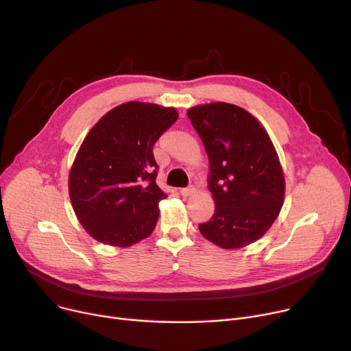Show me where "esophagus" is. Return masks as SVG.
I'll list each match as a JSON object with an SVG mask.
<instances>
[{
	"instance_id": "obj_1",
	"label": "esophagus",
	"mask_w": 351,
	"mask_h": 351,
	"mask_svg": "<svg viewBox=\"0 0 351 351\" xmlns=\"http://www.w3.org/2000/svg\"><path fill=\"white\" fill-rule=\"evenodd\" d=\"M195 191H196V189H195L193 186L182 188V189H180V195H182V196H185V197H186V196H192V195L195 193Z\"/></svg>"
}]
</instances>
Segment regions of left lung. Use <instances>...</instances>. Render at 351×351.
<instances>
[{"label": "left lung", "mask_w": 351, "mask_h": 351, "mask_svg": "<svg viewBox=\"0 0 351 351\" xmlns=\"http://www.w3.org/2000/svg\"><path fill=\"white\" fill-rule=\"evenodd\" d=\"M188 118L206 149L215 213L199 230L208 241L237 249L261 239L278 217L285 178L274 146L247 110L225 102L195 106Z\"/></svg>", "instance_id": "8db88e82"}]
</instances>
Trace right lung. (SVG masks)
<instances>
[{"instance_id": "right-lung-1", "label": "right lung", "mask_w": 351, "mask_h": 351, "mask_svg": "<svg viewBox=\"0 0 351 351\" xmlns=\"http://www.w3.org/2000/svg\"><path fill=\"white\" fill-rule=\"evenodd\" d=\"M176 119L173 108L126 102L90 129L72 165L69 197L95 241L128 247L154 232L166 193L152 147Z\"/></svg>"}]
</instances>
